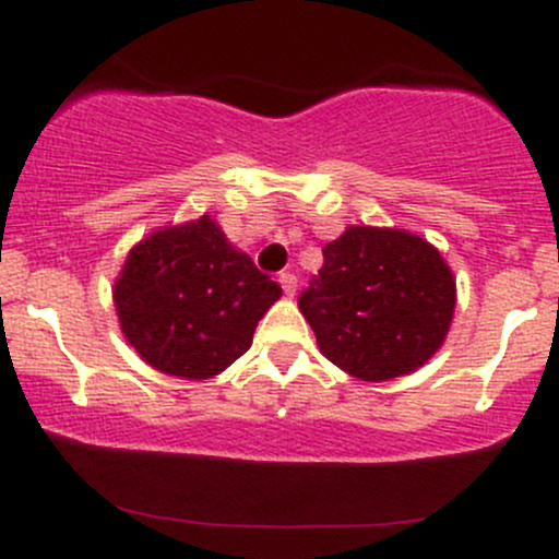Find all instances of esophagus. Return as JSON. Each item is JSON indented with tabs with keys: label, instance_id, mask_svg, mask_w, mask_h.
<instances>
[{
	"label": "esophagus",
	"instance_id": "34e87169",
	"mask_svg": "<svg viewBox=\"0 0 559 559\" xmlns=\"http://www.w3.org/2000/svg\"><path fill=\"white\" fill-rule=\"evenodd\" d=\"M278 281H281V288H284L286 297H294V292H297V275H294V273H281Z\"/></svg>",
	"mask_w": 559,
	"mask_h": 559
}]
</instances>
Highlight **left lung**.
I'll return each mask as SVG.
<instances>
[{
  "instance_id": "left-lung-1",
  "label": "left lung",
  "mask_w": 559,
  "mask_h": 559,
  "mask_svg": "<svg viewBox=\"0 0 559 559\" xmlns=\"http://www.w3.org/2000/svg\"><path fill=\"white\" fill-rule=\"evenodd\" d=\"M454 275L439 249L400 228L349 226L323 247L299 310L323 357L360 381L418 370L452 325Z\"/></svg>"
}]
</instances>
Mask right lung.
<instances>
[{"label":"right lung","instance_id":"obj_1","mask_svg":"<svg viewBox=\"0 0 559 559\" xmlns=\"http://www.w3.org/2000/svg\"><path fill=\"white\" fill-rule=\"evenodd\" d=\"M120 329L159 373L202 381L252 346L281 286L210 215L146 236L112 288Z\"/></svg>","mask_w":559,"mask_h":559}]
</instances>
